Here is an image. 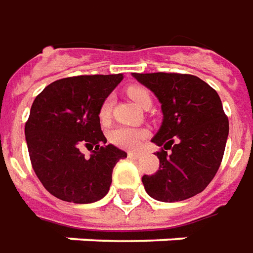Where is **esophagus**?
Returning a JSON list of instances; mask_svg holds the SVG:
<instances>
[{
	"mask_svg": "<svg viewBox=\"0 0 253 253\" xmlns=\"http://www.w3.org/2000/svg\"><path fill=\"white\" fill-rule=\"evenodd\" d=\"M128 156L130 157V158H135V160H139V158H142V153H139V151H129L128 153Z\"/></svg>",
	"mask_w": 253,
	"mask_h": 253,
	"instance_id": "1",
	"label": "esophagus"
}]
</instances>
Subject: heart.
<instances>
[{
  "label": "heart",
  "mask_w": 253,
  "mask_h": 253,
  "mask_svg": "<svg viewBox=\"0 0 253 253\" xmlns=\"http://www.w3.org/2000/svg\"><path fill=\"white\" fill-rule=\"evenodd\" d=\"M126 93L140 107H144L149 103L151 104V97L144 88L130 86L129 89L126 90ZM111 107H113V99L110 96L106 97L99 110V118L102 121L109 120L110 114H111ZM144 137H146V130L139 129V128H130V126H118L116 129L111 130V133H110L111 143H114L118 147H123V149H136Z\"/></svg>",
  "instance_id": "heart-1"
}]
</instances>
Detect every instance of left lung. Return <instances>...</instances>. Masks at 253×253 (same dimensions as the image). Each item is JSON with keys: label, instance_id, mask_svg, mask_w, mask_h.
I'll use <instances>...</instances> for the list:
<instances>
[{"label": "left lung", "instance_id": "8db88e82", "mask_svg": "<svg viewBox=\"0 0 253 253\" xmlns=\"http://www.w3.org/2000/svg\"><path fill=\"white\" fill-rule=\"evenodd\" d=\"M132 77L161 103L163 123L151 142L172 150L170 155L165 150L157 153L160 169L142 177L146 193L163 203L194 197L216 175L229 136L220 97L205 81L190 74L133 73Z\"/></svg>", "mask_w": 253, "mask_h": 253}]
</instances>
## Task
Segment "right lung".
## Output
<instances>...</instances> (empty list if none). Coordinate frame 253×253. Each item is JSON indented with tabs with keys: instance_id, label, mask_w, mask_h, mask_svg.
Returning <instances> with one entry per match:
<instances>
[{
	"instance_id": "add662e5",
	"label": "right lung",
	"mask_w": 253,
	"mask_h": 253,
	"mask_svg": "<svg viewBox=\"0 0 253 253\" xmlns=\"http://www.w3.org/2000/svg\"><path fill=\"white\" fill-rule=\"evenodd\" d=\"M123 74L80 76L49 84L36 97L24 135L31 165L59 200L90 204L109 193L116 164L126 153L106 144L99 110ZM92 149L90 158L81 153Z\"/></svg>"
}]
</instances>
